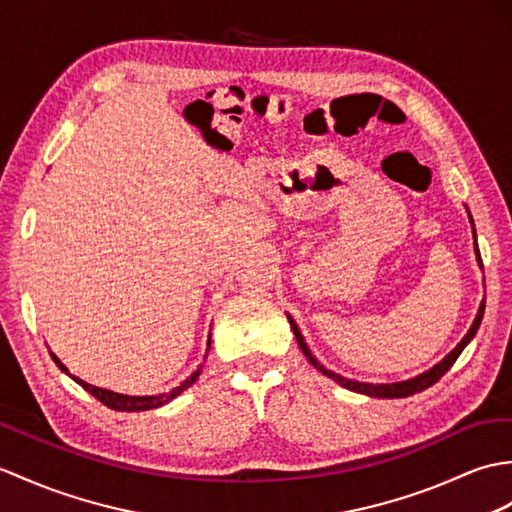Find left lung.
Segmentation results:
<instances>
[{
  "label": "left lung",
  "instance_id": "8db88e82",
  "mask_svg": "<svg viewBox=\"0 0 512 512\" xmlns=\"http://www.w3.org/2000/svg\"><path fill=\"white\" fill-rule=\"evenodd\" d=\"M467 211H469V209H467ZM469 222H471V227H473L471 213H469ZM473 240H475V229H473ZM473 246H475V259H478V266L482 268V259H480L478 244H473ZM285 316H288V320H290V327H292V331H294L296 342H299V347H301L303 355L307 358V362H310V364L316 368V371L327 375L329 379H334V382L340 384L342 388L353 390V392H360V395H366V397L401 399V397L417 395V392H423L425 388L434 386V384L438 382V379H441V377L449 371L451 364H454V362L458 360V355L462 353V349L467 347V344L473 340L475 331H478V327H480V323H482V316H484V301L480 303V310H478V314H475V320H473V325L469 327L467 336L456 344L454 351H449L441 362L434 364V366L430 368V371H425V373H421V375H417V377H410V379H406V382H392V384H368V382H358V379H347V377H342V375H338V373H334V371H329V368H325L323 364H320V362L316 360V355L312 353V349L307 347V342H305V338H303V334H301L299 325L294 323V318H292L290 314H285Z\"/></svg>",
  "mask_w": 512,
  "mask_h": 512
}]
</instances>
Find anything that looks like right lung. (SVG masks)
<instances>
[{"mask_svg": "<svg viewBox=\"0 0 512 512\" xmlns=\"http://www.w3.org/2000/svg\"><path fill=\"white\" fill-rule=\"evenodd\" d=\"M209 347H211V334H209V340H207V351H209ZM52 355V360L56 362V366L61 368L63 373H67L71 379H74L76 384H80L82 388H85L87 392H91V395L98 399V401H102L106 408H111V410H117V412H139V410H154V408H161V406H165V403L168 401H172L174 397H178L181 395L183 390H187L189 386H192L196 379H198V375H200V371H202V364L196 368V371L189 375L183 384H178L176 388H172L170 392H161V395H144V397H135V395H122V392H113V390H106V388H98V386H91V384H87V382H82L80 377H76V375H71L69 371H67V366L56 358L54 353H50Z\"/></svg>", "mask_w": 512, "mask_h": 512, "instance_id": "1", "label": "right lung"}]
</instances>
